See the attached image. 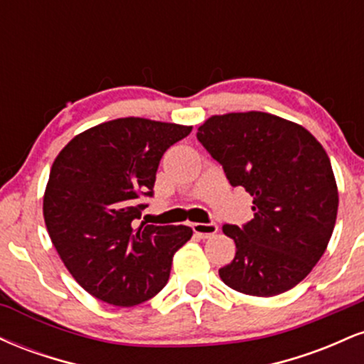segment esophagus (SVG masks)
<instances>
[{
  "mask_svg": "<svg viewBox=\"0 0 364 364\" xmlns=\"http://www.w3.org/2000/svg\"><path fill=\"white\" fill-rule=\"evenodd\" d=\"M191 228H193L195 235H198L200 237H203V240H205V237H210V236L215 235L217 229H219V225L214 224V223H212V224L195 223V224H191Z\"/></svg>",
  "mask_w": 364,
  "mask_h": 364,
  "instance_id": "esophagus-1",
  "label": "esophagus"
}]
</instances>
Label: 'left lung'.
Listing matches in <instances>:
<instances>
[{
  "mask_svg": "<svg viewBox=\"0 0 364 364\" xmlns=\"http://www.w3.org/2000/svg\"><path fill=\"white\" fill-rule=\"evenodd\" d=\"M196 139L224 168L232 186L253 196V219L223 225L236 243L219 269L225 286L258 298L299 284L327 250L339 208L330 159L301 124L260 111L203 121Z\"/></svg>",
  "mask_w": 364,
  "mask_h": 364,
  "instance_id": "1",
  "label": "left lung"
}]
</instances>
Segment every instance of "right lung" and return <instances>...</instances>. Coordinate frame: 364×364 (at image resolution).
Masks as SVG:
<instances>
[{"mask_svg":"<svg viewBox=\"0 0 364 364\" xmlns=\"http://www.w3.org/2000/svg\"><path fill=\"white\" fill-rule=\"evenodd\" d=\"M185 124L118 118L73 136L51 166L44 223L73 279L94 298L129 308L166 286L188 225L141 223V195H152L161 157L190 135Z\"/></svg>","mask_w":364,"mask_h":364,"instance_id":"obj_1","label":"right lung"}]
</instances>
